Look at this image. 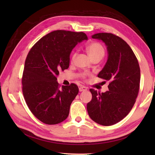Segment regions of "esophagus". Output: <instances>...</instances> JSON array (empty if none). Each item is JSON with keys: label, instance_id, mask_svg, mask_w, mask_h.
<instances>
[{"label": "esophagus", "instance_id": "34e87169", "mask_svg": "<svg viewBox=\"0 0 155 155\" xmlns=\"http://www.w3.org/2000/svg\"><path fill=\"white\" fill-rule=\"evenodd\" d=\"M87 90V88L84 86H81L79 87V91L83 92V91H86Z\"/></svg>", "mask_w": 155, "mask_h": 155}]
</instances>
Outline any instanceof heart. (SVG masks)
<instances>
[{
	"label": "heart",
	"mask_w": 155,
	"mask_h": 155,
	"mask_svg": "<svg viewBox=\"0 0 155 155\" xmlns=\"http://www.w3.org/2000/svg\"><path fill=\"white\" fill-rule=\"evenodd\" d=\"M87 52L91 60H93L94 58H101L102 59L104 56V48L100 43L98 42H93L90 44L87 48ZM76 56V53L72 54V59L74 60Z\"/></svg>",
	"instance_id": "obj_1"
}]
</instances>
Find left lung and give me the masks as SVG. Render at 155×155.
Instances as JSON below:
<instances>
[{"label":"left lung","mask_w":155,"mask_h":155,"mask_svg":"<svg viewBox=\"0 0 155 155\" xmlns=\"http://www.w3.org/2000/svg\"><path fill=\"white\" fill-rule=\"evenodd\" d=\"M92 38L102 41L107 47V61L98 77L109 81V84L105 93L90 89L93 97L87 108L95 123L110 126L132 109L139 91L140 67L133 50L121 38L106 32L94 34Z\"/></svg>","instance_id":"left-lung-1"}]
</instances>
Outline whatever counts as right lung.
<instances>
[{
	"label": "right lung",
	"mask_w": 155,
	"mask_h": 155,
	"mask_svg": "<svg viewBox=\"0 0 155 155\" xmlns=\"http://www.w3.org/2000/svg\"><path fill=\"white\" fill-rule=\"evenodd\" d=\"M88 40L84 32L54 31L41 38L26 58L22 84L29 109L39 120L56 124L68 116L72 102L78 93L75 84L59 88V71L67 69L72 49Z\"/></svg>",
	"instance_id": "1"
}]
</instances>
